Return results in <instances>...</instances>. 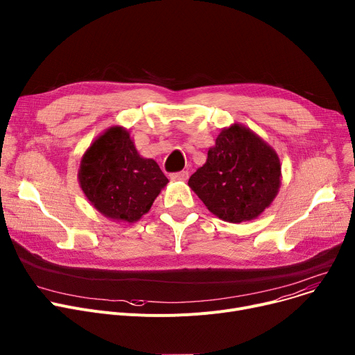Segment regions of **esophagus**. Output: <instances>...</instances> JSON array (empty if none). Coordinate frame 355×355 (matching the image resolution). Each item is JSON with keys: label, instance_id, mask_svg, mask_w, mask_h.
I'll return each mask as SVG.
<instances>
[{"label": "esophagus", "instance_id": "34e87169", "mask_svg": "<svg viewBox=\"0 0 355 355\" xmlns=\"http://www.w3.org/2000/svg\"><path fill=\"white\" fill-rule=\"evenodd\" d=\"M170 178L173 181H185L188 178V173L187 171H180V173H173L170 174Z\"/></svg>", "mask_w": 355, "mask_h": 355}]
</instances>
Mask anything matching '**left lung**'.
Masks as SVG:
<instances>
[{
  "label": "left lung",
  "mask_w": 355,
  "mask_h": 355,
  "mask_svg": "<svg viewBox=\"0 0 355 355\" xmlns=\"http://www.w3.org/2000/svg\"><path fill=\"white\" fill-rule=\"evenodd\" d=\"M281 178L275 150L252 130L235 123L221 130L188 185L212 214L240 224L261 216L271 205Z\"/></svg>",
  "instance_id": "obj_1"
}]
</instances>
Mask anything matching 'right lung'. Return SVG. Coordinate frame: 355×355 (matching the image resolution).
Returning a JSON list of instances; mask_svg holds the SVG:
<instances>
[{
	"mask_svg": "<svg viewBox=\"0 0 355 355\" xmlns=\"http://www.w3.org/2000/svg\"><path fill=\"white\" fill-rule=\"evenodd\" d=\"M78 182L104 217L132 224L150 211L168 178L153 158L138 154L127 128L112 125L84 153Z\"/></svg>",
	"mask_w": 355,
	"mask_h": 355,
	"instance_id": "right-lung-1",
	"label": "right lung"
}]
</instances>
